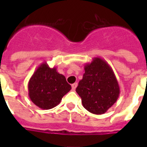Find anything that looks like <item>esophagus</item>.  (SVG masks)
Wrapping results in <instances>:
<instances>
[{"label": "esophagus", "instance_id": "1", "mask_svg": "<svg viewBox=\"0 0 147 147\" xmlns=\"http://www.w3.org/2000/svg\"><path fill=\"white\" fill-rule=\"evenodd\" d=\"M77 86H78V83H77V82H75V83H74V84H72V90H75V89H76Z\"/></svg>", "mask_w": 147, "mask_h": 147}]
</instances>
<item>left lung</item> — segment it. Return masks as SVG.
<instances>
[{
  "mask_svg": "<svg viewBox=\"0 0 147 147\" xmlns=\"http://www.w3.org/2000/svg\"><path fill=\"white\" fill-rule=\"evenodd\" d=\"M76 92L87 111L102 115L117 102L120 90L110 65L100 57H94L84 65V73Z\"/></svg>",
  "mask_w": 147,
  "mask_h": 147,
  "instance_id": "1",
  "label": "left lung"
}]
</instances>
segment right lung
I'll return each mask as SVG.
<instances>
[{
  "label": "right lung",
  "mask_w": 147,
  "mask_h": 147,
  "mask_svg": "<svg viewBox=\"0 0 147 147\" xmlns=\"http://www.w3.org/2000/svg\"><path fill=\"white\" fill-rule=\"evenodd\" d=\"M28 95L36 106L42 109L55 107L72 89L65 77L50 68L47 63L39 65L28 82Z\"/></svg>",
  "instance_id": "add662e5"
}]
</instances>
